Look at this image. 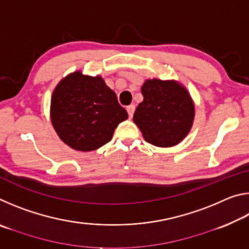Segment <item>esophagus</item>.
Here are the masks:
<instances>
[{"label": "esophagus", "instance_id": "esophagus-1", "mask_svg": "<svg viewBox=\"0 0 249 249\" xmlns=\"http://www.w3.org/2000/svg\"><path fill=\"white\" fill-rule=\"evenodd\" d=\"M126 109H127L128 116L129 117H133V114H134V112H135V107H134V105H128V107H126Z\"/></svg>", "mask_w": 249, "mask_h": 249}]
</instances>
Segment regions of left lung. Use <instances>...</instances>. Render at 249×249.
Returning a JSON list of instances; mask_svg holds the SVG:
<instances>
[{
	"instance_id": "left-lung-1",
	"label": "left lung",
	"mask_w": 249,
	"mask_h": 249,
	"mask_svg": "<svg viewBox=\"0 0 249 249\" xmlns=\"http://www.w3.org/2000/svg\"><path fill=\"white\" fill-rule=\"evenodd\" d=\"M142 102L134 113V123L144 140L157 147H171L190 132L195 104L184 87L177 81L146 80L142 87Z\"/></svg>"
}]
</instances>
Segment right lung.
<instances>
[{"label": "right lung", "instance_id": "1", "mask_svg": "<svg viewBox=\"0 0 249 249\" xmlns=\"http://www.w3.org/2000/svg\"><path fill=\"white\" fill-rule=\"evenodd\" d=\"M50 117L65 144L75 150L91 151L111 141L117 125L128 114L102 77L75 71L53 90Z\"/></svg>", "mask_w": 249, "mask_h": 249}]
</instances>
